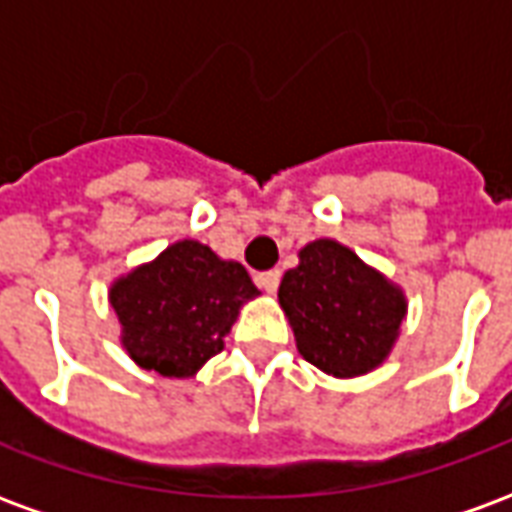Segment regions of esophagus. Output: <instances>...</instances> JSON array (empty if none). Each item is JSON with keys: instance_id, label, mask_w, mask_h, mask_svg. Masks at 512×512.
<instances>
[{"instance_id": "obj_1", "label": "esophagus", "mask_w": 512, "mask_h": 512, "mask_svg": "<svg viewBox=\"0 0 512 512\" xmlns=\"http://www.w3.org/2000/svg\"><path fill=\"white\" fill-rule=\"evenodd\" d=\"M255 282L260 288L266 290V293H277L279 288V271H263V274H257Z\"/></svg>"}]
</instances>
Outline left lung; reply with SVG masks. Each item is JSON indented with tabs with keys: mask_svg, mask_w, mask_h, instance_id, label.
Returning a JSON list of instances; mask_svg holds the SVG:
<instances>
[{
	"mask_svg": "<svg viewBox=\"0 0 512 512\" xmlns=\"http://www.w3.org/2000/svg\"><path fill=\"white\" fill-rule=\"evenodd\" d=\"M277 296L299 354L334 378L384 365L408 312L406 290L334 238L301 246Z\"/></svg>",
	"mask_w": 512,
	"mask_h": 512,
	"instance_id": "obj_1",
	"label": "left lung"
}]
</instances>
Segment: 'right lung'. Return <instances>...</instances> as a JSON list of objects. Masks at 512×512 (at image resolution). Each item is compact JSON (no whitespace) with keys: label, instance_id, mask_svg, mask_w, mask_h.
Here are the masks:
<instances>
[{"label":"right lung","instance_id":"obj_1","mask_svg":"<svg viewBox=\"0 0 512 512\" xmlns=\"http://www.w3.org/2000/svg\"><path fill=\"white\" fill-rule=\"evenodd\" d=\"M257 296L241 263L194 238L169 244L109 285L123 351L161 378L197 376L224 348L241 307Z\"/></svg>","mask_w":512,"mask_h":512}]
</instances>
